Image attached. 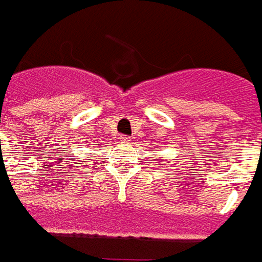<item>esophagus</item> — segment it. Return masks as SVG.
Returning a JSON list of instances; mask_svg holds the SVG:
<instances>
[{
    "instance_id": "obj_1",
    "label": "esophagus",
    "mask_w": 262,
    "mask_h": 262,
    "mask_svg": "<svg viewBox=\"0 0 262 262\" xmlns=\"http://www.w3.org/2000/svg\"><path fill=\"white\" fill-rule=\"evenodd\" d=\"M120 141H121L123 144H128L129 138L128 137H125V135H123V137H120Z\"/></svg>"
}]
</instances>
